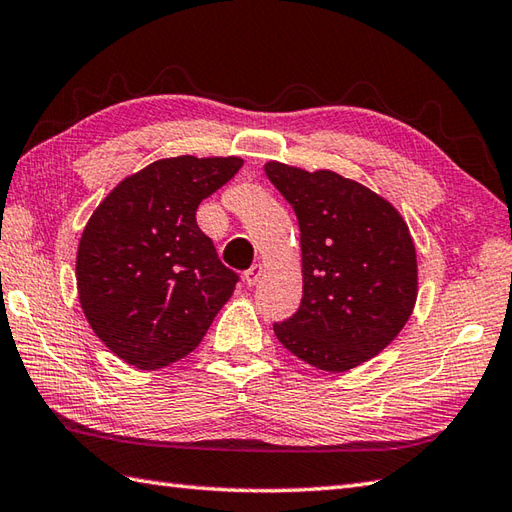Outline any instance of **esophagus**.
Instances as JSON below:
<instances>
[{
    "label": "esophagus",
    "instance_id": "esophagus-1",
    "mask_svg": "<svg viewBox=\"0 0 512 512\" xmlns=\"http://www.w3.org/2000/svg\"><path fill=\"white\" fill-rule=\"evenodd\" d=\"M259 277H262V264H255L244 273V282L246 286H255L259 282Z\"/></svg>",
    "mask_w": 512,
    "mask_h": 512
}]
</instances>
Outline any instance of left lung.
Returning <instances> with one entry per match:
<instances>
[{
	"instance_id": "left-lung-1",
	"label": "left lung",
	"mask_w": 512,
	"mask_h": 512,
	"mask_svg": "<svg viewBox=\"0 0 512 512\" xmlns=\"http://www.w3.org/2000/svg\"><path fill=\"white\" fill-rule=\"evenodd\" d=\"M266 177L293 206L304 297L273 330L284 348L328 373L368 362L393 342L417 299V255L402 215L333 170L279 162Z\"/></svg>"
}]
</instances>
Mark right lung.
I'll list each match as a JSON object with an SVG mask.
<instances>
[{
  "label": "right lung",
  "instance_id": "add662e5",
  "mask_svg": "<svg viewBox=\"0 0 512 512\" xmlns=\"http://www.w3.org/2000/svg\"><path fill=\"white\" fill-rule=\"evenodd\" d=\"M239 157L159 159L119 182L88 219L77 293L95 335L135 368H162L202 342L239 275L197 226V206Z\"/></svg>",
  "mask_w": 512,
  "mask_h": 512
}]
</instances>
